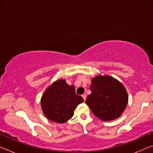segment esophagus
Returning <instances> with one entry per match:
<instances>
[{
	"mask_svg": "<svg viewBox=\"0 0 153 153\" xmlns=\"http://www.w3.org/2000/svg\"><path fill=\"white\" fill-rule=\"evenodd\" d=\"M86 94H82V98H84V100H86Z\"/></svg>",
	"mask_w": 153,
	"mask_h": 153,
	"instance_id": "esophagus-1",
	"label": "esophagus"
}]
</instances>
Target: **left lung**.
<instances>
[{"instance_id": "left-lung-1", "label": "left lung", "mask_w": 153, "mask_h": 153, "mask_svg": "<svg viewBox=\"0 0 153 153\" xmlns=\"http://www.w3.org/2000/svg\"><path fill=\"white\" fill-rule=\"evenodd\" d=\"M91 94L86 104L93 114L102 121H111L121 116L128 104L126 90L117 79L108 76H98L92 79Z\"/></svg>"}]
</instances>
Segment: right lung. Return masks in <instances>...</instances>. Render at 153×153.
Returning a JSON list of instances; mask_svg holds the SVG:
<instances>
[{"label": "right lung", "instance_id": "obj_1", "mask_svg": "<svg viewBox=\"0 0 153 153\" xmlns=\"http://www.w3.org/2000/svg\"><path fill=\"white\" fill-rule=\"evenodd\" d=\"M83 101L81 96L76 94L74 86L59 79L46 89L41 98V106L48 120L63 123L72 117L76 107Z\"/></svg>", "mask_w": 153, "mask_h": 153}]
</instances>
